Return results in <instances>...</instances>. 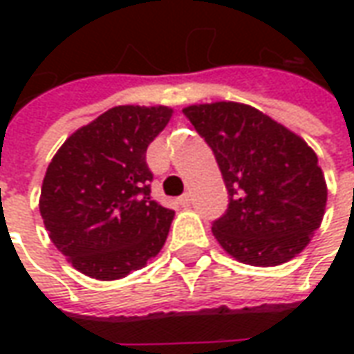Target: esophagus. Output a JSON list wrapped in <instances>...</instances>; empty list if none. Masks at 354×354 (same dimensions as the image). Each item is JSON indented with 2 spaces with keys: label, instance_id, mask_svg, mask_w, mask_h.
I'll return each instance as SVG.
<instances>
[{
  "label": "esophagus",
  "instance_id": "obj_1",
  "mask_svg": "<svg viewBox=\"0 0 354 354\" xmlns=\"http://www.w3.org/2000/svg\"><path fill=\"white\" fill-rule=\"evenodd\" d=\"M176 203L180 207H189V205H192V195H189V193H184V195L178 197Z\"/></svg>",
  "mask_w": 354,
  "mask_h": 354
}]
</instances>
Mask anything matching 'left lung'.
Masks as SVG:
<instances>
[{
    "mask_svg": "<svg viewBox=\"0 0 354 354\" xmlns=\"http://www.w3.org/2000/svg\"><path fill=\"white\" fill-rule=\"evenodd\" d=\"M184 115L212 149L227 189V210L212 222L223 250L258 267L281 266L301 252L328 197L311 147L246 104H199Z\"/></svg>",
    "mask_w": 354,
    "mask_h": 354,
    "instance_id": "left-lung-1",
    "label": "left lung"
}]
</instances>
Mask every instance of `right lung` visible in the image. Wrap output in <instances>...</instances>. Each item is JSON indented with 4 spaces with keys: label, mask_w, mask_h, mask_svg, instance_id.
<instances>
[{
    "label": "right lung",
    "mask_w": 354,
    "mask_h": 354,
    "mask_svg": "<svg viewBox=\"0 0 354 354\" xmlns=\"http://www.w3.org/2000/svg\"><path fill=\"white\" fill-rule=\"evenodd\" d=\"M170 115L167 106H117L73 132L53 157L39 212L50 241L81 273L115 281L165 245L174 210L151 201L146 151Z\"/></svg>",
    "instance_id": "obj_1"
}]
</instances>
